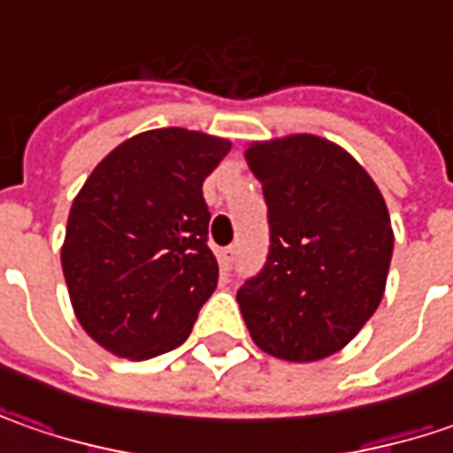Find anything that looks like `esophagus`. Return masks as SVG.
Returning <instances> with one entry per match:
<instances>
[{
    "instance_id": "1",
    "label": "esophagus",
    "mask_w": 453,
    "mask_h": 453,
    "mask_svg": "<svg viewBox=\"0 0 453 453\" xmlns=\"http://www.w3.org/2000/svg\"><path fill=\"white\" fill-rule=\"evenodd\" d=\"M236 257H239V250H236V247H226V250H221V252H219V265H221V270L224 272L234 270Z\"/></svg>"
}]
</instances>
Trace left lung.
Returning a JSON list of instances; mask_svg holds the SVG:
<instances>
[{
	"mask_svg": "<svg viewBox=\"0 0 453 453\" xmlns=\"http://www.w3.org/2000/svg\"><path fill=\"white\" fill-rule=\"evenodd\" d=\"M244 158L270 221L267 262L236 292L250 335L292 363L333 356L383 297L393 254L386 201L350 153L318 135L254 143Z\"/></svg>",
	"mask_w": 453,
	"mask_h": 453,
	"instance_id": "1",
	"label": "left lung"
}]
</instances>
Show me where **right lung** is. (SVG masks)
<instances>
[{"instance_id":"1","label":"right lung","mask_w":453,"mask_h":453,"mask_svg":"<svg viewBox=\"0 0 453 453\" xmlns=\"http://www.w3.org/2000/svg\"><path fill=\"white\" fill-rule=\"evenodd\" d=\"M229 149L206 133L146 131L80 188L62 272L80 325L105 350L143 360L188 338L219 282L201 186Z\"/></svg>"}]
</instances>
